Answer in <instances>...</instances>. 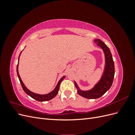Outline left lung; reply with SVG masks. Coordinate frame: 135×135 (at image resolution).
<instances>
[{
    "label": "left lung",
    "instance_id": "8db88e82",
    "mask_svg": "<svg viewBox=\"0 0 135 135\" xmlns=\"http://www.w3.org/2000/svg\"><path fill=\"white\" fill-rule=\"evenodd\" d=\"M95 42L98 46L103 49L105 54V64L100 80L92 89L87 91H83L80 89L74 81L78 93L81 96L88 99H96L104 95L111 87L115 74L114 63L109 47L100 39H95Z\"/></svg>",
    "mask_w": 135,
    "mask_h": 135
}]
</instances>
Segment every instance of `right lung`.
I'll list each match as a JSON object with an SVG mask.
<instances>
[{
    "label": "right lung",
    "instance_id": "right-lung-1",
    "mask_svg": "<svg viewBox=\"0 0 135 135\" xmlns=\"http://www.w3.org/2000/svg\"><path fill=\"white\" fill-rule=\"evenodd\" d=\"M22 52V51H21ZM21 52L20 53V56L18 57V61H19V59H20V56L21 54ZM18 64H17V74L18 77V79L20 81V83L21 84V86L22 87L23 90L24 91L27 95L30 96L31 97H32V99H34L35 100H36V101H40V102H43V101H49L51 99H52L53 98H54L57 95L59 90V88H60V83H61V81L63 80V79L65 78V76H63L60 79V80L59 81V82L57 84V85L56 86L55 88L52 91H51V92L48 93L47 94H46V95H40V94H37V93H35L32 92L31 91H30L29 89L28 88H27V87L25 86V84H23V83L22 82V81L21 79V78H20V76L19 75V73H18Z\"/></svg>",
    "mask_w": 135,
    "mask_h": 135
}]
</instances>
